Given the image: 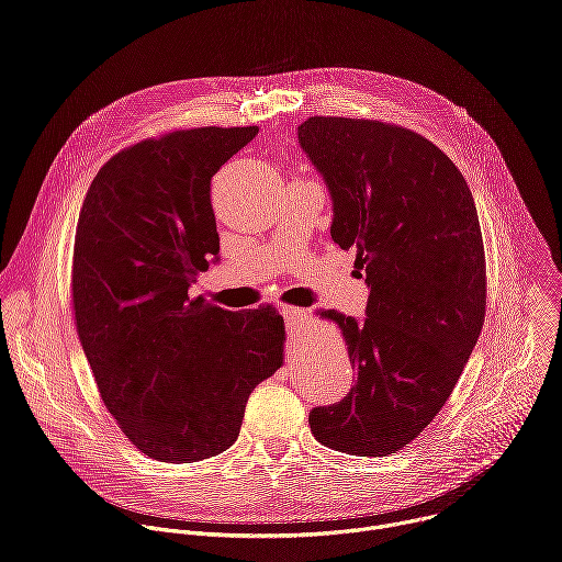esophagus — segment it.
Instances as JSON below:
<instances>
[{
  "label": "esophagus",
  "instance_id": "1",
  "mask_svg": "<svg viewBox=\"0 0 562 562\" xmlns=\"http://www.w3.org/2000/svg\"><path fill=\"white\" fill-rule=\"evenodd\" d=\"M282 315H284V323L291 331L300 334V331H306V325H308V311L306 308H297V306H282Z\"/></svg>",
  "mask_w": 562,
  "mask_h": 562
}]
</instances>
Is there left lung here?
<instances>
[{"instance_id": "1", "label": "left lung", "mask_w": 562, "mask_h": 562, "mask_svg": "<svg viewBox=\"0 0 562 562\" xmlns=\"http://www.w3.org/2000/svg\"><path fill=\"white\" fill-rule=\"evenodd\" d=\"M297 139L323 173L331 237L356 251L367 317L336 308L356 382L308 414L311 434L351 456L407 447L449 400L485 323L487 265L473 195L420 133L380 120L315 115Z\"/></svg>"}]
</instances>
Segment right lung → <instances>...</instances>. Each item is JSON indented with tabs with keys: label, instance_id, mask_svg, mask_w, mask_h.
Here are the masks:
<instances>
[{
	"label": "right lung",
	"instance_id": "right-lung-1",
	"mask_svg": "<svg viewBox=\"0 0 562 562\" xmlns=\"http://www.w3.org/2000/svg\"><path fill=\"white\" fill-rule=\"evenodd\" d=\"M258 126H200L115 153L79 211L70 295L79 342L122 434L159 462H200L239 436L282 364L273 304L228 311L189 286L220 254L211 178Z\"/></svg>",
	"mask_w": 562,
	"mask_h": 562
}]
</instances>
